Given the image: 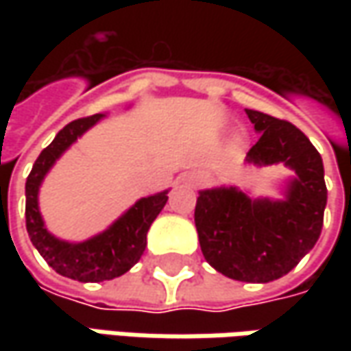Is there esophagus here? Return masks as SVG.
Here are the masks:
<instances>
[{
	"label": "esophagus",
	"instance_id": "obj_1",
	"mask_svg": "<svg viewBox=\"0 0 351 351\" xmlns=\"http://www.w3.org/2000/svg\"><path fill=\"white\" fill-rule=\"evenodd\" d=\"M199 182H203V178H201V176H199V178H197V183Z\"/></svg>",
	"mask_w": 351,
	"mask_h": 351
}]
</instances>
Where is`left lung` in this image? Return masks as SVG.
Returning <instances> with one entry per match:
<instances>
[{
  "instance_id": "left-lung-1",
  "label": "left lung",
  "mask_w": 351,
  "mask_h": 351,
  "mask_svg": "<svg viewBox=\"0 0 351 351\" xmlns=\"http://www.w3.org/2000/svg\"><path fill=\"white\" fill-rule=\"evenodd\" d=\"M260 141L246 154L254 166L283 164L293 171L283 199L250 197L230 187L199 191L195 226L205 260L223 276L269 283L287 276L315 248L326 209L324 166L295 125L246 109Z\"/></svg>"
}]
</instances>
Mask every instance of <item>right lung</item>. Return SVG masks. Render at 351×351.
I'll return each instance as SVG.
<instances>
[{
  "mask_svg": "<svg viewBox=\"0 0 351 351\" xmlns=\"http://www.w3.org/2000/svg\"><path fill=\"white\" fill-rule=\"evenodd\" d=\"M103 117V113H97L86 119H77L62 128L54 136V141L36 158L25 183V219L33 246L56 274L82 283H97L127 274L142 258L148 228L168 201V189L162 193L142 197L109 228L84 242H68L48 232L38 209V189L43 185V180L56 164V160L86 130L97 125Z\"/></svg>",
  "mask_w": 351,
  "mask_h": 351,
  "instance_id": "obj_1",
  "label": "right lung"
}]
</instances>
